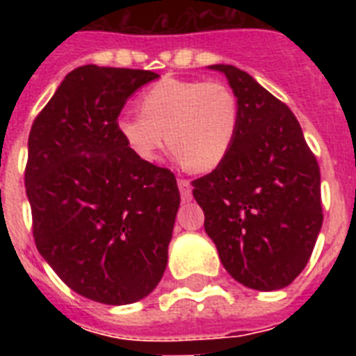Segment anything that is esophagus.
<instances>
[{
    "label": "esophagus",
    "mask_w": 356,
    "mask_h": 356,
    "mask_svg": "<svg viewBox=\"0 0 356 356\" xmlns=\"http://www.w3.org/2000/svg\"><path fill=\"white\" fill-rule=\"evenodd\" d=\"M179 192H181V200L183 201H190L192 200V186L186 179H179Z\"/></svg>",
    "instance_id": "esophagus-1"
}]
</instances>
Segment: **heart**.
Segmentation results:
<instances>
[{
  "label": "heart",
  "instance_id": "1",
  "mask_svg": "<svg viewBox=\"0 0 356 356\" xmlns=\"http://www.w3.org/2000/svg\"><path fill=\"white\" fill-rule=\"evenodd\" d=\"M140 116H122L123 144L144 162H156L166 147L188 172L216 170L234 145L240 103L223 81L164 77L140 96Z\"/></svg>",
  "mask_w": 356,
  "mask_h": 356
}]
</instances>
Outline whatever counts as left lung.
I'll return each instance as SVG.
<instances>
[{
  "label": "left lung",
  "instance_id": "8db88e82",
  "mask_svg": "<svg viewBox=\"0 0 356 356\" xmlns=\"http://www.w3.org/2000/svg\"><path fill=\"white\" fill-rule=\"evenodd\" d=\"M240 103L227 159L192 181L223 268L253 290H281L303 271L323 223L320 166L293 113L242 70L214 64Z\"/></svg>",
  "mask_w": 356,
  "mask_h": 356
}]
</instances>
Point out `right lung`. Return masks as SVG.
Wrapping results in <instances>:
<instances>
[{
  "instance_id": "add662e5",
  "label": "right lung",
  "mask_w": 356,
  "mask_h": 356,
  "mask_svg": "<svg viewBox=\"0 0 356 356\" xmlns=\"http://www.w3.org/2000/svg\"><path fill=\"white\" fill-rule=\"evenodd\" d=\"M156 77L79 66L31 127L25 190L36 249L74 292L97 303L140 301L166 270L177 181L140 161L118 133L129 96Z\"/></svg>"
}]
</instances>
